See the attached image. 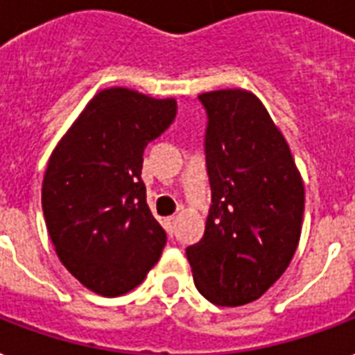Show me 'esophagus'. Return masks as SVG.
Returning a JSON list of instances; mask_svg holds the SVG:
<instances>
[{"label": "esophagus", "instance_id": "esophagus-1", "mask_svg": "<svg viewBox=\"0 0 355 355\" xmlns=\"http://www.w3.org/2000/svg\"><path fill=\"white\" fill-rule=\"evenodd\" d=\"M175 222H178V218H175V216H168V218H164V227H166L168 235H172V233H174Z\"/></svg>", "mask_w": 355, "mask_h": 355}]
</instances>
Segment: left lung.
Wrapping results in <instances>:
<instances>
[{"label": "left lung", "instance_id": "obj_1", "mask_svg": "<svg viewBox=\"0 0 355 355\" xmlns=\"http://www.w3.org/2000/svg\"><path fill=\"white\" fill-rule=\"evenodd\" d=\"M198 98L209 116L213 205L187 259L209 302L244 306L270 289L298 248L304 181L287 140L254 92L222 89Z\"/></svg>", "mask_w": 355, "mask_h": 355}]
</instances>
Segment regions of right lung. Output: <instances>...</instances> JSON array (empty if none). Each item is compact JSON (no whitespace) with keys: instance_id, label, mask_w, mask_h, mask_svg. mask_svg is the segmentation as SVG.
Returning <instances> with one entry per match:
<instances>
[{"instance_id":"add662e5","label":"right lung","mask_w":355,"mask_h":355,"mask_svg":"<svg viewBox=\"0 0 355 355\" xmlns=\"http://www.w3.org/2000/svg\"><path fill=\"white\" fill-rule=\"evenodd\" d=\"M174 98L100 90L51 152L42 183L49 239L81 285L120 296L144 282L166 244L146 203L142 153L174 122Z\"/></svg>"}]
</instances>
